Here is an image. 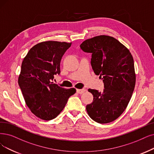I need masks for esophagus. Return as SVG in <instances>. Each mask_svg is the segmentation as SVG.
Listing matches in <instances>:
<instances>
[{"label":"esophagus","mask_w":154,"mask_h":154,"mask_svg":"<svg viewBox=\"0 0 154 154\" xmlns=\"http://www.w3.org/2000/svg\"><path fill=\"white\" fill-rule=\"evenodd\" d=\"M85 91H86V90L85 88H83V89H77L76 90V92H77L78 94H83L84 92H85Z\"/></svg>","instance_id":"34e87169"}]
</instances>
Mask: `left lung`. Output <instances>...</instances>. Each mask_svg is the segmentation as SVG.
Instances as JSON below:
<instances>
[{"instance_id": "left-lung-1", "label": "left lung", "mask_w": 154, "mask_h": 154, "mask_svg": "<svg viewBox=\"0 0 154 154\" xmlns=\"http://www.w3.org/2000/svg\"><path fill=\"white\" fill-rule=\"evenodd\" d=\"M80 47L91 54L92 69L104 84L102 92L88 89L94 100L86 109L95 122L109 123L125 111L131 98L136 82L132 55L118 40L107 35L86 40Z\"/></svg>"}]
</instances>
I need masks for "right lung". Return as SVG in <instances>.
<instances>
[{
    "label": "right lung",
    "instance_id": "add662e5",
    "mask_svg": "<svg viewBox=\"0 0 154 154\" xmlns=\"http://www.w3.org/2000/svg\"><path fill=\"white\" fill-rule=\"evenodd\" d=\"M71 43L43 42L30 49L21 64L18 84L27 106L41 119L56 118L75 88L66 89L51 82L59 75L61 59Z\"/></svg>",
    "mask_w": 154,
    "mask_h": 154
}]
</instances>
